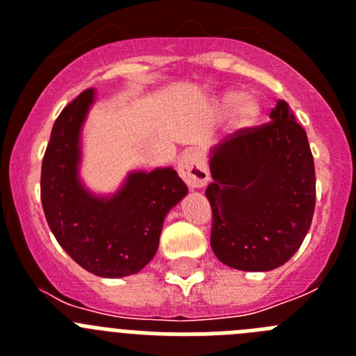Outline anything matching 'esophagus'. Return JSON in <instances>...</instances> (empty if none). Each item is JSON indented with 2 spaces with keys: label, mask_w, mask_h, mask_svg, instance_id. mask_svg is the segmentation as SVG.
Masks as SVG:
<instances>
[{
  "label": "esophagus",
  "mask_w": 356,
  "mask_h": 356,
  "mask_svg": "<svg viewBox=\"0 0 356 356\" xmlns=\"http://www.w3.org/2000/svg\"><path fill=\"white\" fill-rule=\"evenodd\" d=\"M178 172L191 188L203 187L210 178L205 159L196 151H187L181 155V159L178 160Z\"/></svg>",
  "instance_id": "34e87169"
}]
</instances>
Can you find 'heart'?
I'll use <instances>...</instances> for the list:
<instances>
[{"instance_id":"heart-1","label":"heart","mask_w":356,"mask_h":356,"mask_svg":"<svg viewBox=\"0 0 356 356\" xmlns=\"http://www.w3.org/2000/svg\"><path fill=\"white\" fill-rule=\"evenodd\" d=\"M213 110L219 114H228L229 128L234 131L248 130L259 122L262 105L253 94H242L238 90H226L216 97Z\"/></svg>"}]
</instances>
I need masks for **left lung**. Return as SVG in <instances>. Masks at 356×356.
I'll return each mask as SVG.
<instances>
[{"label": "left lung", "instance_id": "1", "mask_svg": "<svg viewBox=\"0 0 356 356\" xmlns=\"http://www.w3.org/2000/svg\"><path fill=\"white\" fill-rule=\"evenodd\" d=\"M269 118L210 149V246L222 264L241 271L284 266L300 250L316 207L307 131L282 99Z\"/></svg>", "mask_w": 356, "mask_h": 356}]
</instances>
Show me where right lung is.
Here are the masks:
<instances>
[{
	"label": "right lung",
	"instance_id": "right-lung-1",
	"mask_svg": "<svg viewBox=\"0 0 356 356\" xmlns=\"http://www.w3.org/2000/svg\"><path fill=\"white\" fill-rule=\"evenodd\" d=\"M94 103L87 89L56 118L40 172L46 221L65 253L103 278L139 273L159 250L163 219L187 194L172 168L134 171L118 193L96 196L80 180L81 127Z\"/></svg>",
	"mask_w": 356,
	"mask_h": 356
}]
</instances>
